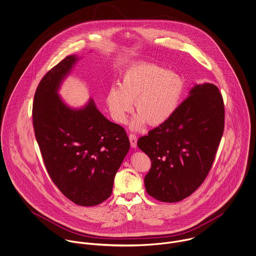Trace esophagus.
<instances>
[{"label":"esophagus","instance_id":"obj_1","mask_svg":"<svg viewBox=\"0 0 256 256\" xmlns=\"http://www.w3.org/2000/svg\"><path fill=\"white\" fill-rule=\"evenodd\" d=\"M128 138H130V146H132V148H136V144H138V138H136V136L130 134L128 136Z\"/></svg>","mask_w":256,"mask_h":256}]
</instances>
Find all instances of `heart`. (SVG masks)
Returning a JSON list of instances; mask_svg holds the SVG:
<instances>
[{
    "label": "heart",
    "instance_id": "obj_1",
    "mask_svg": "<svg viewBox=\"0 0 256 256\" xmlns=\"http://www.w3.org/2000/svg\"><path fill=\"white\" fill-rule=\"evenodd\" d=\"M186 89L182 76L153 62L134 64L122 72L118 86L109 88L106 104L112 118L124 124L134 107L132 130H140L148 122L160 126L176 112Z\"/></svg>",
    "mask_w": 256,
    "mask_h": 256
}]
</instances>
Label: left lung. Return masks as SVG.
I'll return each mask as SVG.
<instances>
[{"mask_svg":"<svg viewBox=\"0 0 256 256\" xmlns=\"http://www.w3.org/2000/svg\"><path fill=\"white\" fill-rule=\"evenodd\" d=\"M225 110L218 87L194 84L169 120L142 136L138 146L151 159L144 178L147 194L178 202L203 182L224 132Z\"/></svg>","mask_w":256,"mask_h":256,"instance_id":"8db88e82","label":"left lung"}]
</instances>
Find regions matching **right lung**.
I'll use <instances>...</instances> for the list:
<instances>
[{
  "label": "right lung",
  "mask_w": 256,
  "mask_h": 256,
  "mask_svg": "<svg viewBox=\"0 0 256 256\" xmlns=\"http://www.w3.org/2000/svg\"><path fill=\"white\" fill-rule=\"evenodd\" d=\"M80 58L70 55L41 80L33 101V126L42 158L60 192L80 206L112 194L116 172L130 150L126 130L97 109L92 98L72 108L58 94Z\"/></svg>",
  "instance_id": "1"
}]
</instances>
